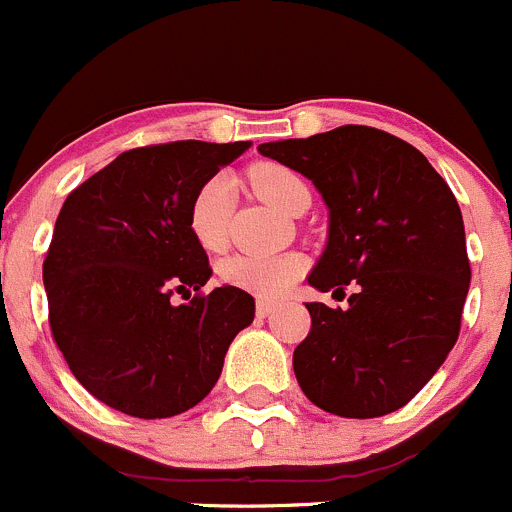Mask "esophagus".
<instances>
[{
	"instance_id": "esophagus-1",
	"label": "esophagus",
	"mask_w": 512,
	"mask_h": 512,
	"mask_svg": "<svg viewBox=\"0 0 512 512\" xmlns=\"http://www.w3.org/2000/svg\"><path fill=\"white\" fill-rule=\"evenodd\" d=\"M278 308V303H273V301H266V298H258L256 301V313L261 318H266V316H271L273 311H276Z\"/></svg>"
}]
</instances>
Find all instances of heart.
Returning a JSON list of instances; mask_svg holds the SVG:
<instances>
[{
    "mask_svg": "<svg viewBox=\"0 0 512 512\" xmlns=\"http://www.w3.org/2000/svg\"><path fill=\"white\" fill-rule=\"evenodd\" d=\"M249 176L254 189L268 204L288 211V214H293L303 201H311V191H308L306 181L288 166L258 164L251 169ZM234 199V181L224 174L206 179L196 189V194L191 196L189 231L204 251L216 254V251L229 244ZM303 268H306V263L298 254H236L221 263L219 276L229 286L244 288V291H251L263 298H278L291 291L293 283L301 278Z\"/></svg>",
    "mask_w": 512,
    "mask_h": 512,
    "instance_id": "heart-1",
    "label": "heart"
}]
</instances>
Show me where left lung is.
<instances>
[{"mask_svg": "<svg viewBox=\"0 0 512 512\" xmlns=\"http://www.w3.org/2000/svg\"><path fill=\"white\" fill-rule=\"evenodd\" d=\"M258 151L311 179L328 206V244L308 283L343 296L356 286L348 308L306 303L311 331L293 351L298 386L333 416L398 411L458 341L470 263L453 191L416 146L373 126Z\"/></svg>", "mask_w": 512, "mask_h": 512, "instance_id": "left-lung-1", "label": "left lung"}]
</instances>
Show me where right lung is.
<instances>
[{"mask_svg":"<svg viewBox=\"0 0 512 512\" xmlns=\"http://www.w3.org/2000/svg\"><path fill=\"white\" fill-rule=\"evenodd\" d=\"M249 146H139L64 201L42 268L49 326L74 378L114 411L151 421L194 408L254 321L241 288L201 293L211 266L189 231L191 196Z\"/></svg>","mask_w":512,"mask_h":512,"instance_id":"add662e5","label":"right lung"}]
</instances>
